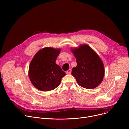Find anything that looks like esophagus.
Instances as JSON below:
<instances>
[{
  "instance_id": "34e87169",
  "label": "esophagus",
  "mask_w": 129,
  "mask_h": 129,
  "mask_svg": "<svg viewBox=\"0 0 129 129\" xmlns=\"http://www.w3.org/2000/svg\"><path fill=\"white\" fill-rule=\"evenodd\" d=\"M72 72V70L71 69H69L66 72V74H71Z\"/></svg>"
}]
</instances>
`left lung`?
<instances>
[{"mask_svg":"<svg viewBox=\"0 0 129 129\" xmlns=\"http://www.w3.org/2000/svg\"><path fill=\"white\" fill-rule=\"evenodd\" d=\"M76 58L77 65L72 71L80 86L88 89L97 87L103 80L105 74L104 64L99 55L90 46L81 45L71 48Z\"/></svg>","mask_w":129,"mask_h":129,"instance_id":"obj_1","label":"left lung"}]
</instances>
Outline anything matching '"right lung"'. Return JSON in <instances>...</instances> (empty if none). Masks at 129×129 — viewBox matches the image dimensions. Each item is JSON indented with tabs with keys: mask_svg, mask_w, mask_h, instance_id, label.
I'll return each mask as SVG.
<instances>
[{
	"mask_svg": "<svg viewBox=\"0 0 129 129\" xmlns=\"http://www.w3.org/2000/svg\"><path fill=\"white\" fill-rule=\"evenodd\" d=\"M61 49L46 47L40 49L31 61L28 76L33 85L42 91H49L57 88L66 75L55 63Z\"/></svg>",
	"mask_w": 129,
	"mask_h": 129,
	"instance_id": "obj_1",
	"label": "right lung"
}]
</instances>
